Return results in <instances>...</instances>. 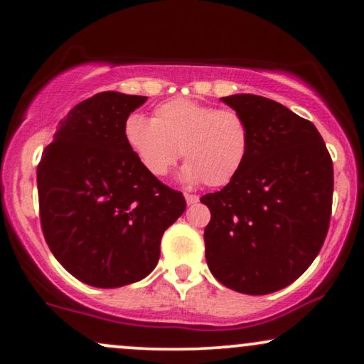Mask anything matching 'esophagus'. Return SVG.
Wrapping results in <instances>:
<instances>
[{"mask_svg": "<svg viewBox=\"0 0 364 364\" xmlns=\"http://www.w3.org/2000/svg\"><path fill=\"white\" fill-rule=\"evenodd\" d=\"M186 200L188 205H193V203L198 202V196H196V193H187L186 192Z\"/></svg>", "mask_w": 364, "mask_h": 364, "instance_id": "34e87169", "label": "esophagus"}]
</instances>
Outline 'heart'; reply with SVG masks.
<instances>
[{"instance_id": "obj_1", "label": "heart", "mask_w": 364, "mask_h": 364, "mask_svg": "<svg viewBox=\"0 0 364 364\" xmlns=\"http://www.w3.org/2000/svg\"><path fill=\"white\" fill-rule=\"evenodd\" d=\"M124 139L149 176L166 177L182 149L187 162L182 171L183 181L223 187L245 166L252 134L245 117L233 109H217L177 97L159 104L152 119L129 116Z\"/></svg>"}]
</instances>
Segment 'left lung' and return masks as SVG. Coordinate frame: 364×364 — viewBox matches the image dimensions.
<instances>
[{
  "instance_id": "1",
  "label": "left lung",
  "mask_w": 364,
  "mask_h": 364,
  "mask_svg": "<svg viewBox=\"0 0 364 364\" xmlns=\"http://www.w3.org/2000/svg\"><path fill=\"white\" fill-rule=\"evenodd\" d=\"M252 134L240 173L200 198L210 210L205 258L222 285L247 295L282 290L311 265L330 227L333 162L310 121L272 99L222 97Z\"/></svg>"
}]
</instances>
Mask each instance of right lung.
<instances>
[{"label":"right lung","instance_id":"add662e5","mask_svg":"<svg viewBox=\"0 0 364 364\" xmlns=\"http://www.w3.org/2000/svg\"><path fill=\"white\" fill-rule=\"evenodd\" d=\"M146 96L106 91L59 121L38 166L39 218L58 262L77 280L119 288L156 268L164 232L186 198L149 176L124 139Z\"/></svg>","mask_w":364,"mask_h":364}]
</instances>
